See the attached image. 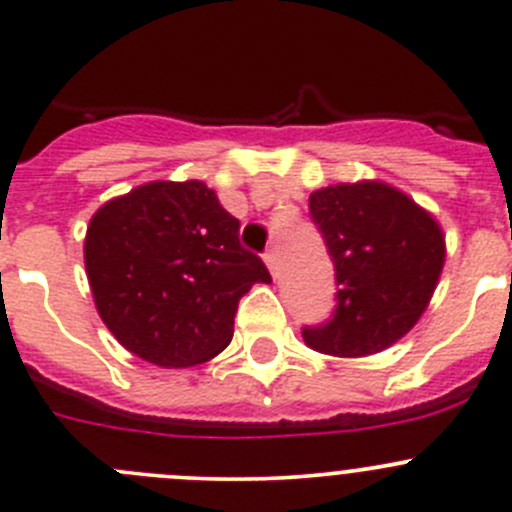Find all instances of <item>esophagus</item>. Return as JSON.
<instances>
[{"instance_id":"34e87169","label":"esophagus","mask_w":512,"mask_h":512,"mask_svg":"<svg viewBox=\"0 0 512 512\" xmlns=\"http://www.w3.org/2000/svg\"><path fill=\"white\" fill-rule=\"evenodd\" d=\"M265 262H267V267H270L272 275H278V252L267 250L265 252Z\"/></svg>"}]
</instances>
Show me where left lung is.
Instances as JSON below:
<instances>
[{
	"mask_svg": "<svg viewBox=\"0 0 512 512\" xmlns=\"http://www.w3.org/2000/svg\"><path fill=\"white\" fill-rule=\"evenodd\" d=\"M336 267V310L305 326L310 348L369 356L407 336L429 305L444 265L439 224L417 202L381 181L318 189L308 199Z\"/></svg>",
	"mask_w": 512,
	"mask_h": 512,
	"instance_id": "8db88e82",
	"label": "left lung"
}]
</instances>
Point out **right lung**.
Listing matches in <instances>:
<instances>
[{
  "instance_id": "add662e5",
  "label": "right lung",
  "mask_w": 512,
  "mask_h": 512,
  "mask_svg": "<svg viewBox=\"0 0 512 512\" xmlns=\"http://www.w3.org/2000/svg\"><path fill=\"white\" fill-rule=\"evenodd\" d=\"M95 308L123 348L186 369L229 346L240 298L272 283L240 219L202 181H151L111 199L85 234Z\"/></svg>"
}]
</instances>
